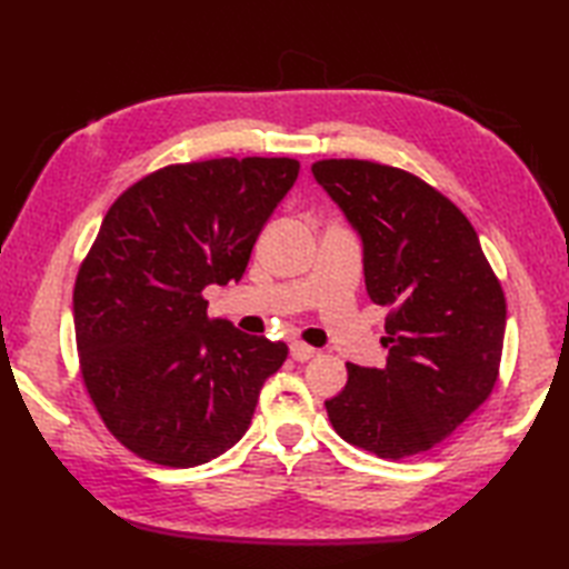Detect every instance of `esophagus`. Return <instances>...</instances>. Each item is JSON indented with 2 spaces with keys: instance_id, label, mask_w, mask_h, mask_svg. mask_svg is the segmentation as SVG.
Listing matches in <instances>:
<instances>
[{
  "instance_id": "34e87169",
  "label": "esophagus",
  "mask_w": 569,
  "mask_h": 569,
  "mask_svg": "<svg viewBox=\"0 0 569 569\" xmlns=\"http://www.w3.org/2000/svg\"><path fill=\"white\" fill-rule=\"evenodd\" d=\"M291 357H293L296 361H308V359L316 357V349H312V347L306 345V342H293V345H291Z\"/></svg>"
}]
</instances>
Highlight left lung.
I'll use <instances>...</instances> for the list:
<instances>
[{
    "mask_svg": "<svg viewBox=\"0 0 569 569\" xmlns=\"http://www.w3.org/2000/svg\"><path fill=\"white\" fill-rule=\"evenodd\" d=\"M365 241L369 298L389 306L383 369L347 365L335 432L381 459L432 450L499 381L506 298L475 227L426 180L361 159L312 163Z\"/></svg>",
    "mask_w": 569,
    "mask_h": 569,
    "instance_id": "8db88e82",
    "label": "left lung"
}]
</instances>
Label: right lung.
<instances>
[{"mask_svg":"<svg viewBox=\"0 0 569 569\" xmlns=\"http://www.w3.org/2000/svg\"><path fill=\"white\" fill-rule=\"evenodd\" d=\"M296 159L163 166L107 210L78 269L80 377L104 428L163 467H198L247 432L283 342L208 316L204 286L239 281Z\"/></svg>","mask_w":569,"mask_h":569,"instance_id":"1","label":"right lung"}]
</instances>
